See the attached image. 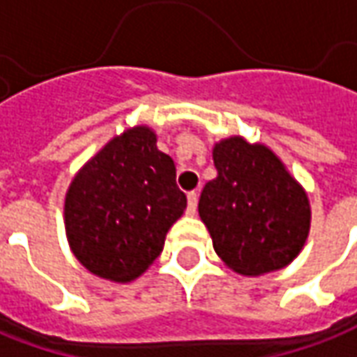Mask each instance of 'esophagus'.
Returning <instances> with one entry per match:
<instances>
[{
	"label": "esophagus",
	"instance_id": "1",
	"mask_svg": "<svg viewBox=\"0 0 357 357\" xmlns=\"http://www.w3.org/2000/svg\"><path fill=\"white\" fill-rule=\"evenodd\" d=\"M195 209H197V193L191 191L188 193V215H195Z\"/></svg>",
	"mask_w": 357,
	"mask_h": 357
}]
</instances>
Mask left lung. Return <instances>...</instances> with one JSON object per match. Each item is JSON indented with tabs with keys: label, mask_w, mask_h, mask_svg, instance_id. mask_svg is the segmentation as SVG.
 <instances>
[{
	"label": "left lung",
	"mask_w": 357,
	"mask_h": 357,
	"mask_svg": "<svg viewBox=\"0 0 357 357\" xmlns=\"http://www.w3.org/2000/svg\"><path fill=\"white\" fill-rule=\"evenodd\" d=\"M217 178L201 191L199 217L225 266L258 278L299 256L311 230L307 191L278 154L229 137L213 148Z\"/></svg>",
	"instance_id": "8db88e82"
}]
</instances>
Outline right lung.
Returning a JSON list of instances; mask_svg holds the SVG:
<instances>
[{"instance_id":"right-lung-1","label":"right lung","mask_w":357,"mask_h":357,"mask_svg":"<svg viewBox=\"0 0 357 357\" xmlns=\"http://www.w3.org/2000/svg\"><path fill=\"white\" fill-rule=\"evenodd\" d=\"M188 207L176 164L146 125L127 128L79 168L64 201L70 250L97 278L137 280Z\"/></svg>"}]
</instances>
